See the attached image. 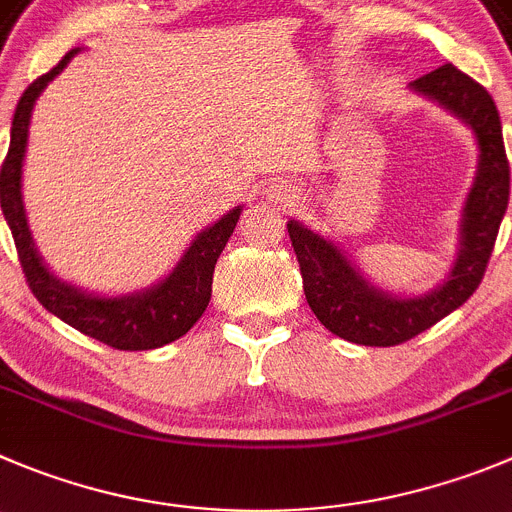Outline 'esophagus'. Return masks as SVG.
I'll return each mask as SVG.
<instances>
[{
  "label": "esophagus",
  "mask_w": 512,
  "mask_h": 512,
  "mask_svg": "<svg viewBox=\"0 0 512 512\" xmlns=\"http://www.w3.org/2000/svg\"><path fill=\"white\" fill-rule=\"evenodd\" d=\"M267 197L275 199V202H288V199H293V197H290V189H283L280 184L267 186Z\"/></svg>",
  "instance_id": "34e87169"
}]
</instances>
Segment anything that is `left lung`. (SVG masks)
Listing matches in <instances>:
<instances>
[{"mask_svg":"<svg viewBox=\"0 0 512 512\" xmlns=\"http://www.w3.org/2000/svg\"><path fill=\"white\" fill-rule=\"evenodd\" d=\"M409 88L462 118L480 148L475 184L462 207L460 252L447 280L419 298H396L374 288L333 242L295 219L288 222L310 310L328 331L358 346H399L460 308L485 275L508 209L510 164L490 93L452 62L417 78Z\"/></svg>","mask_w":512,"mask_h":512,"instance_id":"1","label":"left lung"}]
</instances>
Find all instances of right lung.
Returning a JSON list of instances; mask_svg holds the SVG:
<instances>
[{"instance_id": "right-lung-1", "label": "right lung", "mask_w": 512, "mask_h": 512, "mask_svg": "<svg viewBox=\"0 0 512 512\" xmlns=\"http://www.w3.org/2000/svg\"><path fill=\"white\" fill-rule=\"evenodd\" d=\"M78 52V47L70 50L50 73L40 75L19 98L12 118V141H9L7 159L0 169L2 214L12 229L14 247H17L19 265L25 272L27 285L52 315L73 326L75 331L85 333L105 346L118 348V351H148V348L166 346V343L181 338L202 318L209 298H212L214 265L237 227L242 207H234L219 222L199 232L197 240L191 242L184 257L169 272V278L143 293L103 298V295L85 293V290L55 278L45 267L42 257L37 255L30 227H27L25 204H22V161H25L35 100Z\"/></svg>"}]
</instances>
